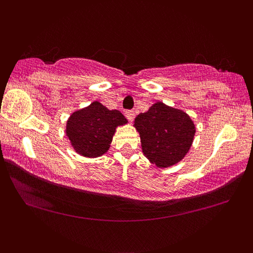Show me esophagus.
I'll return each mask as SVG.
<instances>
[{"instance_id":"esophagus-1","label":"esophagus","mask_w":253,"mask_h":253,"mask_svg":"<svg viewBox=\"0 0 253 253\" xmlns=\"http://www.w3.org/2000/svg\"><path fill=\"white\" fill-rule=\"evenodd\" d=\"M125 115H126V118L128 119V120L130 121V123H132V121L134 120L135 114H134V112H133V110H127V112L125 113Z\"/></svg>"}]
</instances>
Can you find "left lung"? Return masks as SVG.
<instances>
[{
  "mask_svg": "<svg viewBox=\"0 0 253 253\" xmlns=\"http://www.w3.org/2000/svg\"><path fill=\"white\" fill-rule=\"evenodd\" d=\"M144 156L157 168H170L189 152L195 136V125L184 110L156 102L135 118Z\"/></svg>",
  "mask_w": 253,
  "mask_h": 253,
  "instance_id": "8db88e82",
  "label": "left lung"
}]
</instances>
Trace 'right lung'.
<instances>
[{
	"mask_svg": "<svg viewBox=\"0 0 253 253\" xmlns=\"http://www.w3.org/2000/svg\"><path fill=\"white\" fill-rule=\"evenodd\" d=\"M127 123L121 112L94 101L72 113L66 121L65 133L78 155L96 158L108 152L115 130Z\"/></svg>",
	"mask_w": 253,
	"mask_h": 253,
	"instance_id": "right-lung-1",
	"label": "right lung"
}]
</instances>
